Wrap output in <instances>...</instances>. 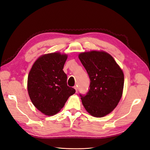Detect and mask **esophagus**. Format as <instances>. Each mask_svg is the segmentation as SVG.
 I'll list each match as a JSON object with an SVG mask.
<instances>
[{
    "instance_id": "1",
    "label": "esophagus",
    "mask_w": 150,
    "mask_h": 150,
    "mask_svg": "<svg viewBox=\"0 0 150 150\" xmlns=\"http://www.w3.org/2000/svg\"><path fill=\"white\" fill-rule=\"evenodd\" d=\"M74 88L75 89L76 91L78 92V86H74Z\"/></svg>"
}]
</instances>
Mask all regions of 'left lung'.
<instances>
[{"instance_id":"left-lung-1","label":"left lung","mask_w":150,"mask_h":150,"mask_svg":"<svg viewBox=\"0 0 150 150\" xmlns=\"http://www.w3.org/2000/svg\"><path fill=\"white\" fill-rule=\"evenodd\" d=\"M79 59L90 79L88 92L79 94L84 107L94 117L110 113L118 104L124 86V74L113 57L105 52L81 53Z\"/></svg>"}]
</instances>
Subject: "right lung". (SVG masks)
I'll return each instance as SVG.
<instances>
[{
	"label": "right lung",
	"mask_w": 150,
	"mask_h": 150,
	"mask_svg": "<svg viewBox=\"0 0 150 150\" xmlns=\"http://www.w3.org/2000/svg\"><path fill=\"white\" fill-rule=\"evenodd\" d=\"M67 55L58 52L40 57L28 76V89L35 107L44 115H56L64 106L76 90L67 84L63 71Z\"/></svg>",
	"instance_id": "add662e5"
}]
</instances>
